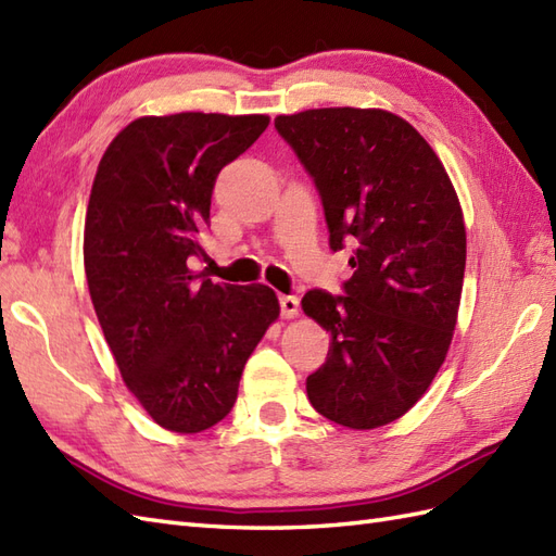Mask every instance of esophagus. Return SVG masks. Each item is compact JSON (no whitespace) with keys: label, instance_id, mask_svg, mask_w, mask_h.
<instances>
[{"label":"esophagus","instance_id":"obj_1","mask_svg":"<svg viewBox=\"0 0 556 556\" xmlns=\"http://www.w3.org/2000/svg\"><path fill=\"white\" fill-rule=\"evenodd\" d=\"M279 307H281V317L291 319V317L299 315V309H301V301L295 299V295H279Z\"/></svg>","mask_w":556,"mask_h":556}]
</instances>
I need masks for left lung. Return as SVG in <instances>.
I'll list each match as a JSON object with an SVG mask.
<instances>
[{
  "label": "left lung",
  "mask_w": 556,
  "mask_h": 556,
  "mask_svg": "<svg viewBox=\"0 0 556 556\" xmlns=\"http://www.w3.org/2000/svg\"><path fill=\"white\" fill-rule=\"evenodd\" d=\"M275 127L319 191L331 251L355 247L343 295H303L331 333L307 397L348 429H377L426 393L453 341L467 263L455 187L429 141L389 111L313 109Z\"/></svg>",
  "instance_id": "1"
}]
</instances>
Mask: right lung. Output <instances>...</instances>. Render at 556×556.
<instances>
[{"instance_id": "right-lung-1", "label": "right lung", "mask_w": 556, "mask_h": 556, "mask_svg": "<svg viewBox=\"0 0 556 556\" xmlns=\"http://www.w3.org/2000/svg\"><path fill=\"white\" fill-rule=\"evenodd\" d=\"M267 115L137 118L97 167L85 217V275L123 381L167 431L199 433L237 403L243 365L279 317L275 291L193 275L219 170Z\"/></svg>"}]
</instances>
